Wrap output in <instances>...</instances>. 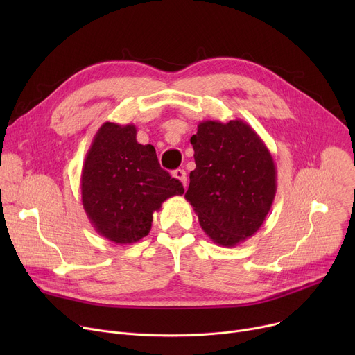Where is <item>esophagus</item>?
Instances as JSON below:
<instances>
[{
    "mask_svg": "<svg viewBox=\"0 0 355 355\" xmlns=\"http://www.w3.org/2000/svg\"><path fill=\"white\" fill-rule=\"evenodd\" d=\"M174 177L182 182L184 187H185V185H187V173H185L184 170H175L174 171Z\"/></svg>",
    "mask_w": 355,
    "mask_h": 355,
    "instance_id": "obj_1",
    "label": "esophagus"
}]
</instances>
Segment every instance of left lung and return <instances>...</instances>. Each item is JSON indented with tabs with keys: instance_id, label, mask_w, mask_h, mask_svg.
Segmentation results:
<instances>
[{
	"instance_id": "8db88e82",
	"label": "left lung",
	"mask_w": 355,
	"mask_h": 355,
	"mask_svg": "<svg viewBox=\"0 0 355 355\" xmlns=\"http://www.w3.org/2000/svg\"><path fill=\"white\" fill-rule=\"evenodd\" d=\"M196 170L185 200L216 245L234 248L252 237L270 211L276 166L256 130L241 119L202 121L191 137Z\"/></svg>"
}]
</instances>
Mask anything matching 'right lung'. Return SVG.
Masks as SVG:
<instances>
[{
    "instance_id": "right-lung-1",
    "label": "right lung",
    "mask_w": 355,
    "mask_h": 355,
    "mask_svg": "<svg viewBox=\"0 0 355 355\" xmlns=\"http://www.w3.org/2000/svg\"><path fill=\"white\" fill-rule=\"evenodd\" d=\"M82 202L90 225L105 239L130 245L145 237L162 202L184 193L159 166L155 148L137 141V126L105 122L86 154Z\"/></svg>"
}]
</instances>
